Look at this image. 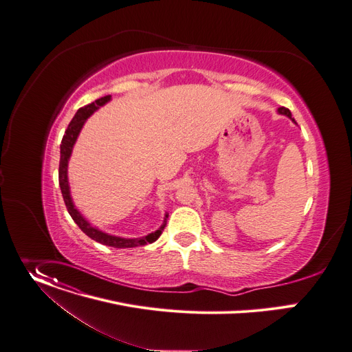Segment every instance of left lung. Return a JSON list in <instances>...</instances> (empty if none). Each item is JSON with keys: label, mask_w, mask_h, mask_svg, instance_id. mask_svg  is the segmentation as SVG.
Here are the masks:
<instances>
[{"label": "left lung", "mask_w": 352, "mask_h": 352, "mask_svg": "<svg viewBox=\"0 0 352 352\" xmlns=\"http://www.w3.org/2000/svg\"><path fill=\"white\" fill-rule=\"evenodd\" d=\"M278 113H279V115H283V116H287V118H289L294 123H296V122H295V119L292 118V113H291V111H289V109H286V108L280 107V108H278Z\"/></svg>", "instance_id": "8db88e82"}]
</instances>
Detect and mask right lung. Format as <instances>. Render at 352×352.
<instances>
[{"instance_id": "1", "label": "right lung", "mask_w": 352, "mask_h": 352, "mask_svg": "<svg viewBox=\"0 0 352 352\" xmlns=\"http://www.w3.org/2000/svg\"><path fill=\"white\" fill-rule=\"evenodd\" d=\"M112 100L111 95H107V97H102L100 100H97L92 104H88L82 108H80L77 111V113L74 115L73 120L70 122L67 131L65 132V136H63L61 144H60V166H58V184H60V189H61V195L63 199H65V204L67 206V210L70 213V216L73 217V220L77 223V226L92 240L98 241L104 245H109V247H115V248H132V247H138V245H144L147 243H154L160 234L163 233L166 225H167V217L168 213H166L163 225L160 226L155 232L143 236V237H136V239H126V237H119V236H112L108 234L102 230H100L98 228L92 226L91 223L80 213V210L76 208L72 194H70V184H69V177H67V170H69V162L70 157L73 153V147L77 142V138L82 129V126L85 124L87 119L95 112L98 111L101 107L107 105L109 101Z\"/></svg>"}]
</instances>
